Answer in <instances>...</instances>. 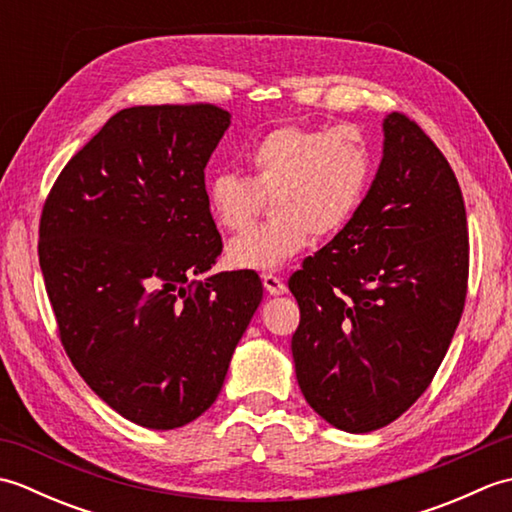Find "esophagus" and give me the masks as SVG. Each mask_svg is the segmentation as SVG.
<instances>
[{"instance_id": "1", "label": "esophagus", "mask_w": 512, "mask_h": 512, "mask_svg": "<svg viewBox=\"0 0 512 512\" xmlns=\"http://www.w3.org/2000/svg\"><path fill=\"white\" fill-rule=\"evenodd\" d=\"M262 281H264V288H266L268 295H284V292L288 290L284 281H281V279H279L277 275H273V273H264V275H262Z\"/></svg>"}]
</instances>
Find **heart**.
I'll list each match as a JSON object with an SVG mask.
<instances>
[{"label":"heart","instance_id":"b5f03b06","mask_svg":"<svg viewBox=\"0 0 512 512\" xmlns=\"http://www.w3.org/2000/svg\"><path fill=\"white\" fill-rule=\"evenodd\" d=\"M248 178L220 171L206 182V206L224 231H242L270 200L273 220L231 239L228 262L273 270L308 246L310 233L332 235L361 204L374 169L356 125H284L246 149Z\"/></svg>","mask_w":512,"mask_h":512}]
</instances>
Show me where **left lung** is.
<instances>
[{
  "label": "left lung",
  "instance_id": "1",
  "mask_svg": "<svg viewBox=\"0 0 512 512\" xmlns=\"http://www.w3.org/2000/svg\"><path fill=\"white\" fill-rule=\"evenodd\" d=\"M383 160L363 202L290 277L301 321L292 358L308 405L347 433L402 416L436 376L469 281L458 178L405 114L383 121Z\"/></svg>",
  "mask_w": 512,
  "mask_h": 512
}]
</instances>
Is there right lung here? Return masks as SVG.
<instances>
[{
  "mask_svg": "<svg viewBox=\"0 0 512 512\" xmlns=\"http://www.w3.org/2000/svg\"><path fill=\"white\" fill-rule=\"evenodd\" d=\"M231 125L209 103L114 114L59 173L39 266L81 378L123 418L176 429L209 409L262 303L253 270H211L204 167Z\"/></svg>",
  "mask_w": 512,
  "mask_h": 512,
  "instance_id": "add662e5",
  "label": "right lung"
}]
</instances>
